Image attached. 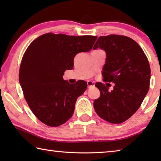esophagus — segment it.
Masks as SVG:
<instances>
[{"label":"esophagus","instance_id":"34e87169","mask_svg":"<svg viewBox=\"0 0 161 161\" xmlns=\"http://www.w3.org/2000/svg\"><path fill=\"white\" fill-rule=\"evenodd\" d=\"M95 85V83L94 81H87V86H88V88H90V87H93Z\"/></svg>","mask_w":161,"mask_h":161}]
</instances>
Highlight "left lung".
<instances>
[{
  "label": "left lung",
  "mask_w": 161,
  "mask_h": 161,
  "mask_svg": "<svg viewBox=\"0 0 161 161\" xmlns=\"http://www.w3.org/2000/svg\"><path fill=\"white\" fill-rule=\"evenodd\" d=\"M106 52L103 80L114 84V89L102 83L95 84L100 97L94 102L101 118L111 124L129 119L140 107L149 89L151 68L146 54L137 42L124 35L101 36L93 50Z\"/></svg>",
  "instance_id": "left-lung-1"
}]
</instances>
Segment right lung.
<instances>
[{"label":"right lung","instance_id":"add662e5","mask_svg":"<svg viewBox=\"0 0 161 161\" xmlns=\"http://www.w3.org/2000/svg\"><path fill=\"white\" fill-rule=\"evenodd\" d=\"M97 39L50 32L28 46L20 64L19 82L29 107L42 123L57 127L72 116L76 101L87 83L69 84L62 76L73 68L76 54L90 51Z\"/></svg>","mask_w":161,"mask_h":161}]
</instances>
